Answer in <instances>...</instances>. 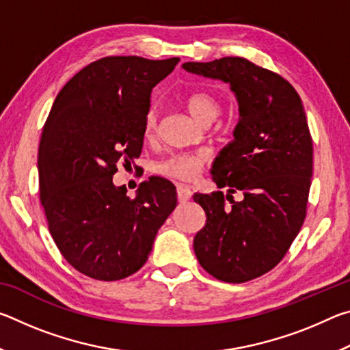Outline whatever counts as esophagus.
Instances as JSON below:
<instances>
[{
  "instance_id": "1",
  "label": "esophagus",
  "mask_w": 350,
  "mask_h": 350,
  "mask_svg": "<svg viewBox=\"0 0 350 350\" xmlns=\"http://www.w3.org/2000/svg\"><path fill=\"white\" fill-rule=\"evenodd\" d=\"M177 199H179L180 204L188 202L191 199V189L187 185H177Z\"/></svg>"
}]
</instances>
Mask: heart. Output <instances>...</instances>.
<instances>
[{"mask_svg":"<svg viewBox=\"0 0 350 350\" xmlns=\"http://www.w3.org/2000/svg\"><path fill=\"white\" fill-rule=\"evenodd\" d=\"M187 106L194 118L199 122L206 123L213 122L217 117L219 111H221V105H219L217 98L210 92L205 91H196L191 92L187 97ZM159 122V112L156 106H151L146 112L144 133L145 137L150 139L154 135L157 129ZM208 162V156L205 152H191V154H174L168 159H165L157 165V171L163 176L171 177L176 180L191 182L200 174V171Z\"/></svg>","mask_w":350,"mask_h":350,"instance_id":"heart-1","label":"heart"}]
</instances>
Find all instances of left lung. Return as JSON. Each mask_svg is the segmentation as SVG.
<instances>
[{
  "instance_id": "left-lung-1",
  "label": "left lung",
  "mask_w": 350,
  "mask_h": 350,
  "mask_svg": "<svg viewBox=\"0 0 350 350\" xmlns=\"http://www.w3.org/2000/svg\"><path fill=\"white\" fill-rule=\"evenodd\" d=\"M188 72L228 83L239 103L234 140L213 163V180L228 187L193 196L206 224L194 253L211 276L245 282L280 264L307 213L313 167L312 135L298 92L280 74L242 57L183 63ZM243 193L236 203L231 194Z\"/></svg>"
}]
</instances>
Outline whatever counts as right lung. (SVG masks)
Here are the masks:
<instances>
[{
  "mask_svg": "<svg viewBox=\"0 0 350 350\" xmlns=\"http://www.w3.org/2000/svg\"><path fill=\"white\" fill-rule=\"evenodd\" d=\"M179 60L100 58L63 86L47 116L38 148L47 227L64 259L94 280L135 273L177 205L167 179L150 177L131 199L112 177L140 156L152 88Z\"/></svg>",
  "mask_w": 350,
  "mask_h": 350,
  "instance_id": "obj_1",
  "label": "right lung"
}]
</instances>
